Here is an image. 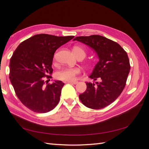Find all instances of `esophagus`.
I'll use <instances>...</instances> for the list:
<instances>
[{
    "instance_id": "34e87169",
    "label": "esophagus",
    "mask_w": 149,
    "mask_h": 149,
    "mask_svg": "<svg viewBox=\"0 0 149 149\" xmlns=\"http://www.w3.org/2000/svg\"><path fill=\"white\" fill-rule=\"evenodd\" d=\"M67 83H70V84H77L78 83V81H67Z\"/></svg>"
}]
</instances>
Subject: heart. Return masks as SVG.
<instances>
[{
    "mask_svg": "<svg viewBox=\"0 0 149 149\" xmlns=\"http://www.w3.org/2000/svg\"><path fill=\"white\" fill-rule=\"evenodd\" d=\"M73 52L76 57L84 58L86 56V52L84 49L79 46H75L73 48ZM56 58V54L54 56ZM80 73V70L77 68H64L57 72V77L58 79L67 81H74L76 78V75Z\"/></svg>",
    "mask_w": 149,
    "mask_h": 149,
    "instance_id": "obj_1",
    "label": "heart"
}]
</instances>
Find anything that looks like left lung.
Returning a JSON list of instances; mask_svg holds the SVG:
<instances>
[{
  "label": "left lung",
  "mask_w": 149,
  "mask_h": 149,
  "mask_svg": "<svg viewBox=\"0 0 149 149\" xmlns=\"http://www.w3.org/2000/svg\"><path fill=\"white\" fill-rule=\"evenodd\" d=\"M75 40L91 48L99 58L89 76L96 81L86 83L87 88L79 99L87 107L102 109L113 102L125 87L130 70L127 54L118 43L101 35L81 36Z\"/></svg>",
  "instance_id": "1"
}]
</instances>
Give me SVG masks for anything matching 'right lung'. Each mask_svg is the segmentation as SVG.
Segmentation results:
<instances>
[{"label": "right lung", "mask_w": 149, "mask_h": 149, "mask_svg": "<svg viewBox=\"0 0 149 149\" xmlns=\"http://www.w3.org/2000/svg\"><path fill=\"white\" fill-rule=\"evenodd\" d=\"M73 38L35 35L22 42L13 52L9 78L17 96L31 111L45 113L58 104L65 84L55 80L45 85L43 77L53 73L52 65L56 49Z\"/></svg>", "instance_id": "obj_1"}]
</instances>
